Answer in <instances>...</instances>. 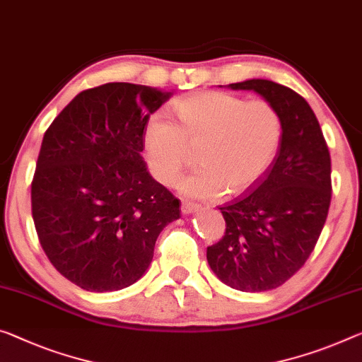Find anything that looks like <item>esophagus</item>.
Returning <instances> with one entry per match:
<instances>
[{"label": "esophagus", "instance_id": "obj_1", "mask_svg": "<svg viewBox=\"0 0 362 362\" xmlns=\"http://www.w3.org/2000/svg\"><path fill=\"white\" fill-rule=\"evenodd\" d=\"M181 210H182V214H192V212H196V210H199V205L194 202H189V200H182Z\"/></svg>", "mask_w": 362, "mask_h": 362}]
</instances>
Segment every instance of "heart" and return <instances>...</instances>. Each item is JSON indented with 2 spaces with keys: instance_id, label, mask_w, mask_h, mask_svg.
Listing matches in <instances>:
<instances>
[{
  "instance_id": "obj_1",
  "label": "heart",
  "mask_w": 362,
  "mask_h": 362,
  "mask_svg": "<svg viewBox=\"0 0 362 362\" xmlns=\"http://www.w3.org/2000/svg\"><path fill=\"white\" fill-rule=\"evenodd\" d=\"M176 121L155 111L144 126V150L152 175L173 185L197 147V166L180 182L199 199L243 194L269 173L280 152L285 124L269 100H247L228 92H200L175 103Z\"/></svg>"
}]
</instances>
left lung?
<instances>
[{
  "label": "left lung",
  "mask_w": 362,
  "mask_h": 362,
  "mask_svg": "<svg viewBox=\"0 0 362 362\" xmlns=\"http://www.w3.org/2000/svg\"><path fill=\"white\" fill-rule=\"evenodd\" d=\"M254 90L280 111V152L252 191L221 205L223 238L207 247L214 274L239 291H269L296 274L314 251L332 200V162L313 108L276 82L251 79L228 86Z\"/></svg>",
  "instance_id": "obj_1"
}]
</instances>
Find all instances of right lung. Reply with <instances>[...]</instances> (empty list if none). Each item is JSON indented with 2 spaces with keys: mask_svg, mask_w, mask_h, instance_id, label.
<instances>
[{
  "mask_svg": "<svg viewBox=\"0 0 362 362\" xmlns=\"http://www.w3.org/2000/svg\"><path fill=\"white\" fill-rule=\"evenodd\" d=\"M171 92L129 84L87 88L43 136L32 216L61 275L87 291H116L148 269L155 241L180 218V200L150 176L144 126Z\"/></svg>",
  "mask_w": 362,
  "mask_h": 362,
  "instance_id": "obj_1",
  "label": "right lung"
}]
</instances>
